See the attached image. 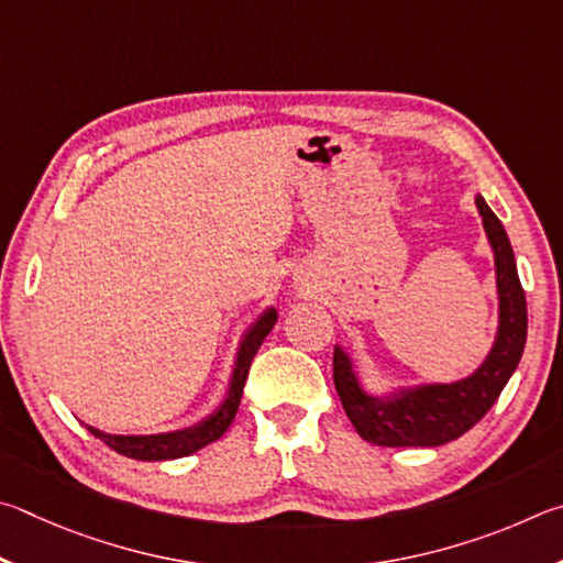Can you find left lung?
<instances>
[{"instance_id":"8db88e82","label":"left lung","mask_w":563,"mask_h":563,"mask_svg":"<svg viewBox=\"0 0 563 563\" xmlns=\"http://www.w3.org/2000/svg\"><path fill=\"white\" fill-rule=\"evenodd\" d=\"M497 266L499 331L487 361L457 383H438L400 390L390 398H373L358 386L351 358L333 349V383L358 435L383 448H438L465 435L487 416L501 388L517 371L527 343V299L521 289L515 252L497 214L477 195Z\"/></svg>"}]
</instances>
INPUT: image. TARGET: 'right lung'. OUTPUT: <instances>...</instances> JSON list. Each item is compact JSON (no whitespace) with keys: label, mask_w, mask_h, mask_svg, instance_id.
Listing matches in <instances>:
<instances>
[{"label":"right lung","mask_w":563,"mask_h":563,"mask_svg":"<svg viewBox=\"0 0 563 563\" xmlns=\"http://www.w3.org/2000/svg\"><path fill=\"white\" fill-rule=\"evenodd\" d=\"M274 323H276V311L266 309L262 317L256 319L254 327L244 333L242 346H240V356H236V366H234V373H232L230 393H227L222 406L217 408L210 418L197 422L195 428L167 432V435H145V438L108 435V432H101V430H96L91 426H86L88 432H93L98 440H103L108 448L121 452V455L131 457V460H143V462L187 457V455H192V452L202 450L205 445H210V442L220 440L227 432V428L232 426V420L236 416V408H240L244 380H246V373H250V366L254 361V353L260 351L262 341L266 339V333L274 329Z\"/></svg>","instance_id":"obj_1"}]
</instances>
